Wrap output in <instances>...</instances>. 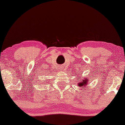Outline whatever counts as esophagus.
I'll use <instances>...</instances> for the list:
<instances>
[{
  "mask_svg": "<svg viewBox=\"0 0 125 125\" xmlns=\"http://www.w3.org/2000/svg\"><path fill=\"white\" fill-rule=\"evenodd\" d=\"M59 69L60 70H62L63 69V68H62V67H59Z\"/></svg>",
  "mask_w": 125,
  "mask_h": 125,
  "instance_id": "34e87169",
  "label": "esophagus"
}]
</instances>
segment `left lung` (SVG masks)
<instances>
[{"label": "left lung", "mask_w": 125, "mask_h": 125, "mask_svg": "<svg viewBox=\"0 0 125 125\" xmlns=\"http://www.w3.org/2000/svg\"><path fill=\"white\" fill-rule=\"evenodd\" d=\"M79 81V84H78V86H86V84L88 83V80L86 79H82V81H80V80H78Z\"/></svg>", "instance_id": "8db88e82"}]
</instances>
